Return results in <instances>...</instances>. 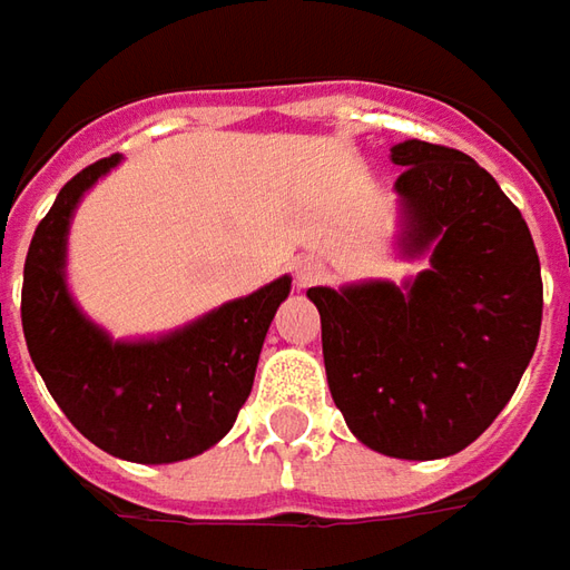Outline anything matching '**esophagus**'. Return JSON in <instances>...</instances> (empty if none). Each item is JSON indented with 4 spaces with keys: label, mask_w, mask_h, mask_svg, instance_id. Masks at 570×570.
<instances>
[{
    "label": "esophagus",
    "mask_w": 570,
    "mask_h": 570,
    "mask_svg": "<svg viewBox=\"0 0 570 570\" xmlns=\"http://www.w3.org/2000/svg\"><path fill=\"white\" fill-rule=\"evenodd\" d=\"M322 274H325V264H322L318 258L296 261V286H299V289L318 284V281H322Z\"/></svg>",
    "instance_id": "obj_1"
}]
</instances>
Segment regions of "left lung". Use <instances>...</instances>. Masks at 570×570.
Returning a JSON list of instances; mask_svg holds the SVG:
<instances>
[{"label":"left lung","mask_w":570,"mask_h":570,"mask_svg":"<svg viewBox=\"0 0 570 570\" xmlns=\"http://www.w3.org/2000/svg\"><path fill=\"white\" fill-rule=\"evenodd\" d=\"M402 252H431L405 286H312L334 405L370 450L443 459L479 440L530 366L542 274L530 226L475 159L405 139Z\"/></svg>","instance_id":"left-lung-1"}]
</instances>
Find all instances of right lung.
<instances>
[{
  "mask_svg": "<svg viewBox=\"0 0 570 570\" xmlns=\"http://www.w3.org/2000/svg\"><path fill=\"white\" fill-rule=\"evenodd\" d=\"M120 156L82 168L35 229L21 328L53 402L98 450L127 462H178L210 450L245 405L264 334L289 296V277L223 303L178 332L114 341L66 286V236L76 204Z\"/></svg>",
  "mask_w": 570,
  "mask_h": 570,
  "instance_id": "add662e5",
  "label": "right lung"
}]
</instances>
